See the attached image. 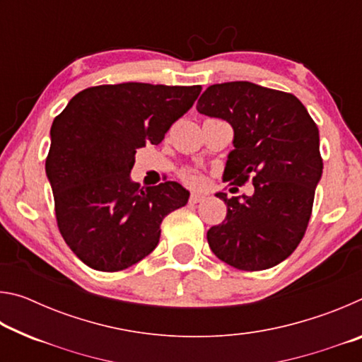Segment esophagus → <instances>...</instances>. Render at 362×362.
<instances>
[{"instance_id": "1", "label": "esophagus", "mask_w": 362, "mask_h": 362, "mask_svg": "<svg viewBox=\"0 0 362 362\" xmlns=\"http://www.w3.org/2000/svg\"><path fill=\"white\" fill-rule=\"evenodd\" d=\"M203 199H204V194H201V193H192V196H189V203H193V204L201 203Z\"/></svg>"}]
</instances>
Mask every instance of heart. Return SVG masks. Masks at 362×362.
<instances>
[{
    "mask_svg": "<svg viewBox=\"0 0 362 362\" xmlns=\"http://www.w3.org/2000/svg\"><path fill=\"white\" fill-rule=\"evenodd\" d=\"M185 180L192 183V185H198V183H201V177L198 174H187Z\"/></svg>",
    "mask_w": 362,
    "mask_h": 362,
    "instance_id": "obj_1",
    "label": "heart"
}]
</instances>
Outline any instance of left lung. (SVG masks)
<instances>
[{
  "mask_svg": "<svg viewBox=\"0 0 362 362\" xmlns=\"http://www.w3.org/2000/svg\"><path fill=\"white\" fill-rule=\"evenodd\" d=\"M196 110L233 127L223 175L254 183L250 196L217 193L226 217L207 231L211 250L246 272L278 265L302 241L311 217L322 175L317 126L296 95L249 81L209 86Z\"/></svg>",
  "mask_w": 362,
  "mask_h": 362,
  "instance_id": "1",
  "label": "left lung"
}]
</instances>
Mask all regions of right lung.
Returning <instances> with one entry per match:
<instances>
[{"label":"right lung","mask_w":362,"mask_h":362,"mask_svg":"<svg viewBox=\"0 0 362 362\" xmlns=\"http://www.w3.org/2000/svg\"><path fill=\"white\" fill-rule=\"evenodd\" d=\"M201 86L103 84L78 93L51 126L46 175L59 230L79 260L119 272L158 246L163 218L188 203L177 182H132L136 150L158 145Z\"/></svg>","instance_id":"add662e5"}]
</instances>
